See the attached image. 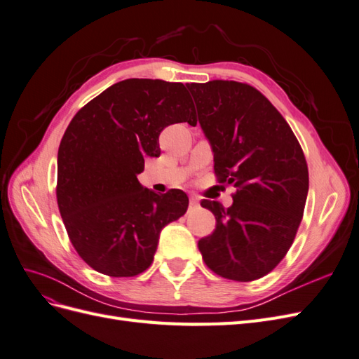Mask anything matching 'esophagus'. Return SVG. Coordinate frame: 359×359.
Wrapping results in <instances>:
<instances>
[{
    "label": "esophagus",
    "mask_w": 359,
    "mask_h": 359,
    "mask_svg": "<svg viewBox=\"0 0 359 359\" xmlns=\"http://www.w3.org/2000/svg\"><path fill=\"white\" fill-rule=\"evenodd\" d=\"M190 205H191V206L199 205V199H198L196 196H190Z\"/></svg>",
    "instance_id": "esophagus-1"
}]
</instances>
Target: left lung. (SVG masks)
Instances as JSON below:
<instances>
[{
  "instance_id": "1",
  "label": "left lung",
  "mask_w": 359,
  "mask_h": 359,
  "mask_svg": "<svg viewBox=\"0 0 359 359\" xmlns=\"http://www.w3.org/2000/svg\"><path fill=\"white\" fill-rule=\"evenodd\" d=\"M199 124L214 151L217 181L233 203L203 199L215 231L199 240L217 276L253 281L271 273L295 240L309 193V169L290 126L255 86L235 81L189 83Z\"/></svg>"
}]
</instances>
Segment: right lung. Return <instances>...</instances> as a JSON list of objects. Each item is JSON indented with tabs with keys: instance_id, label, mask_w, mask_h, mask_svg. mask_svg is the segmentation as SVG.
Masks as SVG:
<instances>
[{
	"instance_id": "obj_1",
	"label": "right lung",
	"mask_w": 359,
	"mask_h": 359,
	"mask_svg": "<svg viewBox=\"0 0 359 359\" xmlns=\"http://www.w3.org/2000/svg\"><path fill=\"white\" fill-rule=\"evenodd\" d=\"M196 124L186 86L160 79L114 83L78 111L58 148L57 202L70 243L97 273L135 277L153 264L160 231L186 214L189 198L157 194L137 175L160 154L170 124Z\"/></svg>"
}]
</instances>
